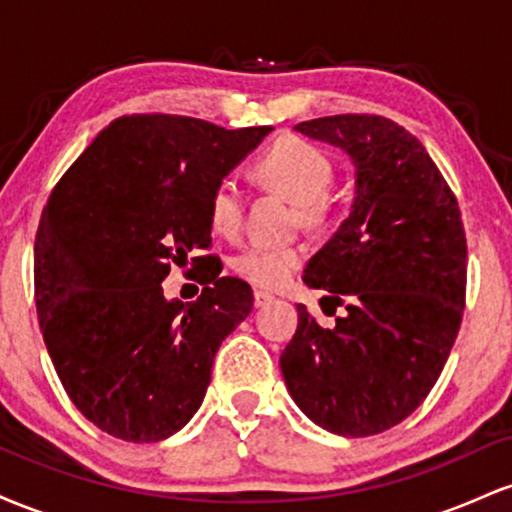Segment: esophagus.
I'll return each mask as SVG.
<instances>
[{
  "mask_svg": "<svg viewBox=\"0 0 512 512\" xmlns=\"http://www.w3.org/2000/svg\"><path fill=\"white\" fill-rule=\"evenodd\" d=\"M272 293H267V291H260V289H257L255 291V305H257V308H260V305H264V303H269V301H272Z\"/></svg>",
  "mask_w": 512,
  "mask_h": 512,
  "instance_id": "esophagus-1",
  "label": "esophagus"
}]
</instances>
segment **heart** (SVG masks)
Here are the masks:
<instances>
[{
	"label": "heart",
	"instance_id": "1",
	"mask_svg": "<svg viewBox=\"0 0 512 512\" xmlns=\"http://www.w3.org/2000/svg\"><path fill=\"white\" fill-rule=\"evenodd\" d=\"M252 173L264 185L296 202L298 221L308 228L327 226L337 214V202L327 192L334 178L332 158L310 139L286 134L272 142L252 163ZM211 228L221 236H236L243 226L245 199L238 182L223 178L209 195ZM305 260L301 245L250 243L233 257V269L264 289H279Z\"/></svg>",
	"mask_w": 512,
	"mask_h": 512
}]
</instances>
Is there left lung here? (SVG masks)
I'll return each instance as SVG.
<instances>
[{
  "mask_svg": "<svg viewBox=\"0 0 512 512\" xmlns=\"http://www.w3.org/2000/svg\"><path fill=\"white\" fill-rule=\"evenodd\" d=\"M354 158L349 219L305 267L332 327L298 303L281 351L293 402L317 426L363 438L397 426L436 385L462 325L467 238L457 197L424 144L380 115L296 125ZM331 305L327 306L326 303Z\"/></svg>",
  "mask_w": 512,
  "mask_h": 512,
  "instance_id": "1",
  "label": "left lung"
}]
</instances>
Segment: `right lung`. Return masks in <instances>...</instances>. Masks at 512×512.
<instances>
[{"label": "right lung", "instance_id": "1", "mask_svg": "<svg viewBox=\"0 0 512 512\" xmlns=\"http://www.w3.org/2000/svg\"><path fill=\"white\" fill-rule=\"evenodd\" d=\"M272 127L226 129L182 115L117 117L52 187L35 233L40 332L74 407L127 443L180 431L202 404L223 339L252 289L219 276L209 195ZM190 259L197 302L162 298Z\"/></svg>", "mask_w": 512, "mask_h": 512}]
</instances>
